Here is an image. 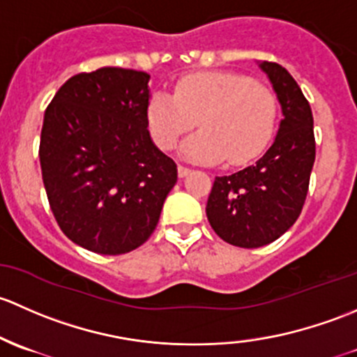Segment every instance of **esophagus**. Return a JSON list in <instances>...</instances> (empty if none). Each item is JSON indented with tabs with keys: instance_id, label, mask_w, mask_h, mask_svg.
<instances>
[{
	"instance_id": "1",
	"label": "esophagus",
	"mask_w": 357,
	"mask_h": 357,
	"mask_svg": "<svg viewBox=\"0 0 357 357\" xmlns=\"http://www.w3.org/2000/svg\"><path fill=\"white\" fill-rule=\"evenodd\" d=\"M190 174L189 167H183V165H178V177H185V175Z\"/></svg>"
}]
</instances>
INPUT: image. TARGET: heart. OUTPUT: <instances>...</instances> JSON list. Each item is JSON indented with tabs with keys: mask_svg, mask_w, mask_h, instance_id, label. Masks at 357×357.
<instances>
[{
	"mask_svg": "<svg viewBox=\"0 0 357 357\" xmlns=\"http://www.w3.org/2000/svg\"><path fill=\"white\" fill-rule=\"evenodd\" d=\"M277 96L251 77L235 72H203L183 77L174 96L153 94L148 125L154 142L165 151L196 127L183 144L192 160L232 165L251 161L266 148L277 123Z\"/></svg>",
	"mask_w": 357,
	"mask_h": 357,
	"instance_id": "1",
	"label": "heart"
}]
</instances>
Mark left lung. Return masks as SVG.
I'll use <instances>...</instances> for the list:
<instances>
[{
	"label": "left lung",
	"instance_id": "obj_1",
	"mask_svg": "<svg viewBox=\"0 0 357 357\" xmlns=\"http://www.w3.org/2000/svg\"><path fill=\"white\" fill-rule=\"evenodd\" d=\"M284 119L275 142L251 167L216 177L206 215L216 235L237 248L255 249L277 241L303 211L314 165L313 113L294 77L264 61Z\"/></svg>",
	"mask_w": 357,
	"mask_h": 357
}]
</instances>
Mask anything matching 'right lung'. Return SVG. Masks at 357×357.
<instances>
[{
	"mask_svg": "<svg viewBox=\"0 0 357 357\" xmlns=\"http://www.w3.org/2000/svg\"><path fill=\"white\" fill-rule=\"evenodd\" d=\"M149 75L105 67L70 77L44 112L39 160L54 220L72 242L116 256L144 244L177 182L148 130Z\"/></svg>",
	"mask_w": 357,
	"mask_h": 357,
	"instance_id": "right-lung-1",
	"label": "right lung"
}]
</instances>
